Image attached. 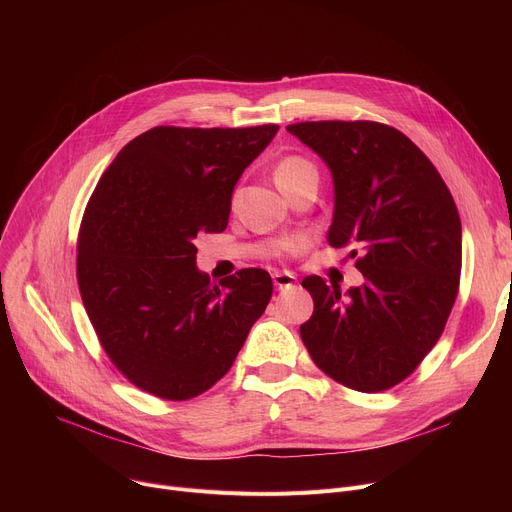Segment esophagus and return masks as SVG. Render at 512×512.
I'll use <instances>...</instances> for the list:
<instances>
[{
	"mask_svg": "<svg viewBox=\"0 0 512 512\" xmlns=\"http://www.w3.org/2000/svg\"><path fill=\"white\" fill-rule=\"evenodd\" d=\"M272 280L278 290H286V288H292L294 284H297V278H294L290 272H274Z\"/></svg>",
	"mask_w": 512,
	"mask_h": 512,
	"instance_id": "34e87169",
	"label": "esophagus"
}]
</instances>
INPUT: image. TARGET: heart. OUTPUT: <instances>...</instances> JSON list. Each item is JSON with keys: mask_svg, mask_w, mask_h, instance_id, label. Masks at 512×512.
<instances>
[{"mask_svg": "<svg viewBox=\"0 0 512 512\" xmlns=\"http://www.w3.org/2000/svg\"><path fill=\"white\" fill-rule=\"evenodd\" d=\"M274 178H276V184L282 188V193H286L288 188L294 184H299L307 178H317V168L313 161H309L303 155H286L276 164ZM299 247H301L299 240L286 242L288 251H297Z\"/></svg>", "mask_w": 512, "mask_h": 512, "instance_id": "b5f03b06", "label": "heart"}]
</instances>
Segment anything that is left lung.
Instances as JSON below:
<instances>
[{"label":"left lung","instance_id":"1","mask_svg":"<svg viewBox=\"0 0 512 512\" xmlns=\"http://www.w3.org/2000/svg\"><path fill=\"white\" fill-rule=\"evenodd\" d=\"M286 130L332 170L328 242L351 247L365 278L346 297L319 276L303 280L315 305L303 344L338 384L388 390L432 351L459 294V209L427 155L388 124L321 120Z\"/></svg>","mask_w":512,"mask_h":512}]
</instances>
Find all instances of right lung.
I'll return each mask as SVG.
<instances>
[{"label": "right lung", "instance_id": "add662e5", "mask_svg": "<svg viewBox=\"0 0 512 512\" xmlns=\"http://www.w3.org/2000/svg\"><path fill=\"white\" fill-rule=\"evenodd\" d=\"M280 126H155L99 178L76 242V280L105 355L164 400L209 390L272 299L259 267L215 286L195 265L199 232H224L234 184Z\"/></svg>", "mask_w": 512, "mask_h": 512}]
</instances>
